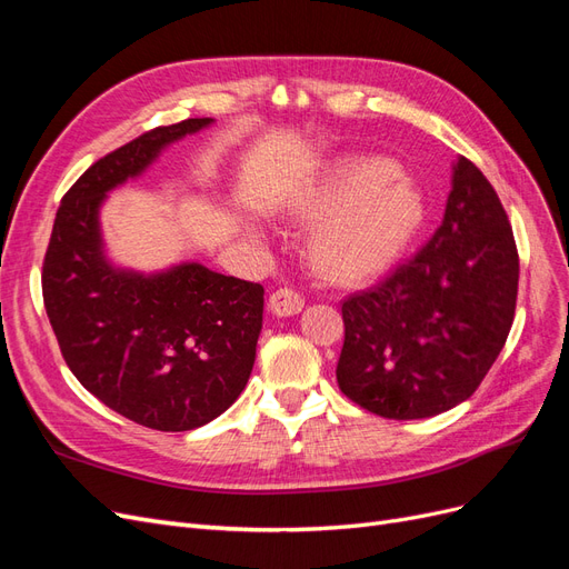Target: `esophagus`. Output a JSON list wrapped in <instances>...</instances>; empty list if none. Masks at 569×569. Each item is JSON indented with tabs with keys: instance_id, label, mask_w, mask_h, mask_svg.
I'll use <instances>...</instances> for the list:
<instances>
[{
	"instance_id": "obj_1",
	"label": "esophagus",
	"mask_w": 569,
	"mask_h": 569,
	"mask_svg": "<svg viewBox=\"0 0 569 569\" xmlns=\"http://www.w3.org/2000/svg\"><path fill=\"white\" fill-rule=\"evenodd\" d=\"M270 308H272L274 316H282V318L297 316V313L301 311V308H303L301 291L291 289V287L274 289L272 295H270Z\"/></svg>"
}]
</instances>
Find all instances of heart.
<instances>
[{
  "label": "heart",
  "instance_id": "b5f03b06",
  "mask_svg": "<svg viewBox=\"0 0 569 569\" xmlns=\"http://www.w3.org/2000/svg\"><path fill=\"white\" fill-rule=\"evenodd\" d=\"M301 209L316 218L332 216L313 237V261L335 278H360L403 249L420 226L422 199L396 176L393 163L349 159L303 199Z\"/></svg>",
  "mask_w": 569,
  "mask_h": 569
}]
</instances>
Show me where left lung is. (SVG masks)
Wrapping results in <instances>:
<instances>
[{"label": "left lung", "instance_id": "8db88e82", "mask_svg": "<svg viewBox=\"0 0 569 569\" xmlns=\"http://www.w3.org/2000/svg\"><path fill=\"white\" fill-rule=\"evenodd\" d=\"M520 256L485 173L460 157L437 232L341 301L337 385L375 416H439L477 391L515 318Z\"/></svg>", "mask_w": 569, "mask_h": 569}]
</instances>
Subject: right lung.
I'll return each instance as SVG.
<instances>
[{
	"label": "right lung",
	"mask_w": 569,
	"mask_h": 569,
	"mask_svg": "<svg viewBox=\"0 0 569 569\" xmlns=\"http://www.w3.org/2000/svg\"><path fill=\"white\" fill-rule=\"evenodd\" d=\"M211 123L187 118L94 161L61 199L42 263V299L66 366L120 416L187 432L226 412L249 382L263 284L184 263L161 274L113 270L97 211L109 189Z\"/></svg>",
	"instance_id": "1"
}]
</instances>
